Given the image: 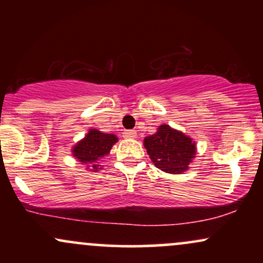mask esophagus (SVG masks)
<instances>
[{
    "instance_id": "34e87169",
    "label": "esophagus",
    "mask_w": 263,
    "mask_h": 263,
    "mask_svg": "<svg viewBox=\"0 0 263 263\" xmlns=\"http://www.w3.org/2000/svg\"><path fill=\"white\" fill-rule=\"evenodd\" d=\"M136 134H137V132H136L135 129H125V131H123V137H125V138H135Z\"/></svg>"
}]
</instances>
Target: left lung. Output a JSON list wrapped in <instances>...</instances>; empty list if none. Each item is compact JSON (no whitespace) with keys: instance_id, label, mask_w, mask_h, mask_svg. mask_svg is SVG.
<instances>
[{"instance_id":"left-lung-1","label":"left lung","mask_w":263,"mask_h":263,"mask_svg":"<svg viewBox=\"0 0 263 263\" xmlns=\"http://www.w3.org/2000/svg\"><path fill=\"white\" fill-rule=\"evenodd\" d=\"M144 147L156 167L171 174L185 172L195 155L192 138L168 125L159 126L155 135L144 138Z\"/></svg>"}]
</instances>
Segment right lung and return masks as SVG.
I'll return each instance as SVG.
<instances>
[{
    "instance_id": "add662e5",
    "label": "right lung",
    "mask_w": 263,
    "mask_h": 263,
    "mask_svg": "<svg viewBox=\"0 0 263 263\" xmlns=\"http://www.w3.org/2000/svg\"><path fill=\"white\" fill-rule=\"evenodd\" d=\"M116 142L117 137L115 135L102 134L98 129H90L85 138L74 147V157L79 159V162L89 164L91 170H98L99 164H96V161L108 155L111 147Z\"/></svg>"
}]
</instances>
